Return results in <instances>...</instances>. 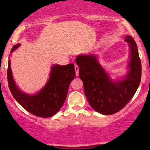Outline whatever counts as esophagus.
Wrapping results in <instances>:
<instances>
[{"label": "esophagus", "instance_id": "34e87169", "mask_svg": "<svg viewBox=\"0 0 150 150\" xmlns=\"http://www.w3.org/2000/svg\"><path fill=\"white\" fill-rule=\"evenodd\" d=\"M74 68H75V72H76V75L77 76L78 74H79V67H78L76 64H75V66H74Z\"/></svg>", "mask_w": 150, "mask_h": 150}]
</instances>
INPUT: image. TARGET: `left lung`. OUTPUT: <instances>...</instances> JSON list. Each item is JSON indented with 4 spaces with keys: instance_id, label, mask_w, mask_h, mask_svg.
<instances>
[{
    "instance_id": "8db88e82",
    "label": "left lung",
    "mask_w": 150,
    "mask_h": 150,
    "mask_svg": "<svg viewBox=\"0 0 150 150\" xmlns=\"http://www.w3.org/2000/svg\"><path fill=\"white\" fill-rule=\"evenodd\" d=\"M124 40L130 48L129 71L122 79L112 80L100 65L97 55H79L76 58L86 97L90 106L101 114L112 115L122 109L140 85L141 63L137 44L129 35L125 36Z\"/></svg>"
}]
</instances>
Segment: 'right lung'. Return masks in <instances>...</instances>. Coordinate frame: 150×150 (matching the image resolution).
Masks as SVG:
<instances>
[{
  "label": "right lung",
  "instance_id": "obj_1",
  "mask_svg": "<svg viewBox=\"0 0 150 150\" xmlns=\"http://www.w3.org/2000/svg\"><path fill=\"white\" fill-rule=\"evenodd\" d=\"M19 46L20 43L13 46L11 53ZM74 77L75 69L73 64H55L52 66L50 78L44 87L38 93L29 95L17 87L12 74L10 60L8 63L7 80L12 95L24 109L39 117H51L62 108L67 97L69 85Z\"/></svg>",
  "mask_w": 150,
  "mask_h": 150
}]
</instances>
